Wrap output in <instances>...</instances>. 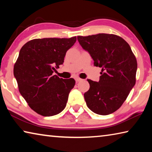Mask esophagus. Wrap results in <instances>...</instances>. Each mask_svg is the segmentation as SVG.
Here are the masks:
<instances>
[{
    "mask_svg": "<svg viewBox=\"0 0 152 152\" xmlns=\"http://www.w3.org/2000/svg\"><path fill=\"white\" fill-rule=\"evenodd\" d=\"M75 80H76V81L77 82H80V81H82V79L80 78H78V77H77V78H75Z\"/></svg>",
    "mask_w": 152,
    "mask_h": 152,
    "instance_id": "esophagus-1",
    "label": "esophagus"
}]
</instances>
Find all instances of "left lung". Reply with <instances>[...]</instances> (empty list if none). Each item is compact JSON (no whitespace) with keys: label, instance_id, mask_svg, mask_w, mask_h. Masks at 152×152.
<instances>
[{"label":"left lung","instance_id":"8db88e82","mask_svg":"<svg viewBox=\"0 0 152 152\" xmlns=\"http://www.w3.org/2000/svg\"><path fill=\"white\" fill-rule=\"evenodd\" d=\"M78 42L102 68L99 82L88 79L84 94L86 105L98 115H107L121 107L136 82L137 64L129 45L119 36L99 33L78 36Z\"/></svg>","mask_w":152,"mask_h":152}]
</instances>
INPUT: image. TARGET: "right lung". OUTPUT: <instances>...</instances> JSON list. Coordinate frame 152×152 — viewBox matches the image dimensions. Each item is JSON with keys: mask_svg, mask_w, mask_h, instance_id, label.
I'll return each mask as SVG.
<instances>
[{"mask_svg": "<svg viewBox=\"0 0 152 152\" xmlns=\"http://www.w3.org/2000/svg\"><path fill=\"white\" fill-rule=\"evenodd\" d=\"M76 42V37L35 39L20 49L14 76L20 94L39 115L53 116L65 109L76 82L52 74L64 63L66 51Z\"/></svg>", "mask_w": 152, "mask_h": 152, "instance_id": "right-lung-1", "label": "right lung"}]
</instances>
